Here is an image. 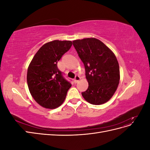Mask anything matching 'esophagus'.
I'll return each instance as SVG.
<instances>
[{
    "label": "esophagus",
    "mask_w": 150,
    "mask_h": 150,
    "mask_svg": "<svg viewBox=\"0 0 150 150\" xmlns=\"http://www.w3.org/2000/svg\"><path fill=\"white\" fill-rule=\"evenodd\" d=\"M79 80H80V77H79V76H76L75 78H74V83H77Z\"/></svg>",
    "instance_id": "34e87169"
}]
</instances>
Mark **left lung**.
I'll return each instance as SVG.
<instances>
[{"mask_svg":"<svg viewBox=\"0 0 150 150\" xmlns=\"http://www.w3.org/2000/svg\"><path fill=\"white\" fill-rule=\"evenodd\" d=\"M85 67L88 88L82 96L88 103L99 105L106 103L118 86L120 74L118 62L111 50L96 38L72 41Z\"/></svg>","mask_w":150,"mask_h":150,"instance_id":"obj_1","label":"left lung"}]
</instances>
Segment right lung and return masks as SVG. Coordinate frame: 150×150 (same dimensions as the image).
Wrapping results in <instances>:
<instances>
[{
	"instance_id": "obj_1",
	"label": "right lung",
	"mask_w": 150,
	"mask_h": 150,
	"mask_svg": "<svg viewBox=\"0 0 150 150\" xmlns=\"http://www.w3.org/2000/svg\"><path fill=\"white\" fill-rule=\"evenodd\" d=\"M72 44L70 40H59L45 44L29 66L27 82L29 91L34 100L45 108L54 109L61 106L71 87L57 64Z\"/></svg>"
}]
</instances>
